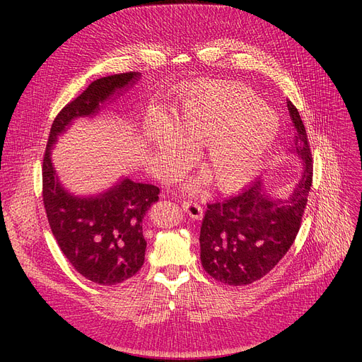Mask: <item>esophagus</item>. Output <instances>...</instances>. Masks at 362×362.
Masks as SVG:
<instances>
[{
  "label": "esophagus",
  "mask_w": 362,
  "mask_h": 362,
  "mask_svg": "<svg viewBox=\"0 0 362 362\" xmlns=\"http://www.w3.org/2000/svg\"><path fill=\"white\" fill-rule=\"evenodd\" d=\"M183 210L191 216L192 218H195V220H202V217H204V210H202V206L199 205V204H197V202H183Z\"/></svg>",
  "instance_id": "obj_1"
}]
</instances>
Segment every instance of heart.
Instances as JSON below:
<instances>
[{"label": "heart", "mask_w": 362, "mask_h": 362, "mask_svg": "<svg viewBox=\"0 0 362 362\" xmlns=\"http://www.w3.org/2000/svg\"><path fill=\"white\" fill-rule=\"evenodd\" d=\"M171 127L179 139L201 145L199 163L211 185L221 192H235L261 170L279 135L276 111L236 82L206 81L198 85L173 112ZM144 138L160 154L180 161L185 149L161 117H151ZM201 180L187 185L195 189Z\"/></svg>", "instance_id": "heart-1"}]
</instances>
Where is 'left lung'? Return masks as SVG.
<instances>
[{
  "mask_svg": "<svg viewBox=\"0 0 362 362\" xmlns=\"http://www.w3.org/2000/svg\"><path fill=\"white\" fill-rule=\"evenodd\" d=\"M288 110L296 130L289 152L302 165L292 192L272 197L259 177L239 195L206 205L199 233L202 267L230 286H245L272 272L299 232L313 183V158L305 126L291 101Z\"/></svg>",
  "mask_w": 362,
  "mask_h": 362,
  "instance_id": "1",
  "label": "left lung"
}]
</instances>
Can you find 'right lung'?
<instances>
[{"label": "right lung", "mask_w": 362, "mask_h": 362, "mask_svg": "<svg viewBox=\"0 0 362 362\" xmlns=\"http://www.w3.org/2000/svg\"><path fill=\"white\" fill-rule=\"evenodd\" d=\"M141 76L130 71L93 81L55 117L44 156L42 198L51 232L76 272L103 286L122 283L141 270L146 250L144 217L158 201L160 189L120 177L98 194L76 195L60 182L51 154L74 120L97 117Z\"/></svg>", "instance_id": "add662e5"}]
</instances>
